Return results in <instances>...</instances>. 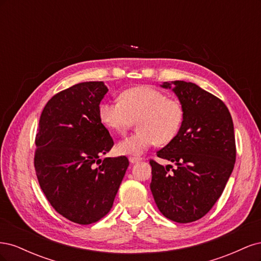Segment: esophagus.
<instances>
[{
	"label": "esophagus",
	"mask_w": 261,
	"mask_h": 261,
	"mask_svg": "<svg viewBox=\"0 0 261 261\" xmlns=\"http://www.w3.org/2000/svg\"><path fill=\"white\" fill-rule=\"evenodd\" d=\"M140 161H141L140 158H135V156H130V158H129V162H130L132 164L138 163V162H140Z\"/></svg>",
	"instance_id": "34e87169"
}]
</instances>
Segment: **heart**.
I'll return each instance as SVG.
<instances>
[{
    "instance_id": "obj_1",
    "label": "heart",
    "mask_w": 261,
    "mask_h": 261,
    "mask_svg": "<svg viewBox=\"0 0 261 261\" xmlns=\"http://www.w3.org/2000/svg\"><path fill=\"white\" fill-rule=\"evenodd\" d=\"M121 101H105L99 108L100 121L109 129L125 134L134 121L137 132L117 144L124 155H140L155 143L167 145L174 139L184 121V108L179 101L150 86L125 90Z\"/></svg>"
}]
</instances>
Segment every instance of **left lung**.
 Instances as JSON below:
<instances>
[{
    "mask_svg": "<svg viewBox=\"0 0 261 261\" xmlns=\"http://www.w3.org/2000/svg\"><path fill=\"white\" fill-rule=\"evenodd\" d=\"M184 108L177 136L156 152L173 162L150 160L151 189L158 208L177 223L202 218L222 195L236 159L232 116L226 106L199 86L184 81L165 82Z\"/></svg>",
    "mask_w": 261,
    "mask_h": 261,
    "instance_id": "obj_1",
    "label": "left lung"
}]
</instances>
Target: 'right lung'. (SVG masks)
<instances>
[{"mask_svg":"<svg viewBox=\"0 0 261 261\" xmlns=\"http://www.w3.org/2000/svg\"><path fill=\"white\" fill-rule=\"evenodd\" d=\"M103 82H86L53 96L36 136L35 169L51 206L78 224H91L111 210L128 168L126 156L105 158L114 143L99 117L108 92Z\"/></svg>","mask_w":261,"mask_h":261,"instance_id":"add662e5","label":"right lung"}]
</instances>
